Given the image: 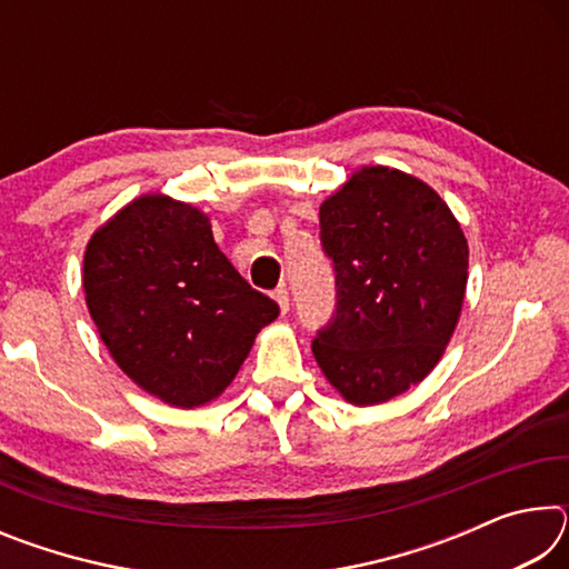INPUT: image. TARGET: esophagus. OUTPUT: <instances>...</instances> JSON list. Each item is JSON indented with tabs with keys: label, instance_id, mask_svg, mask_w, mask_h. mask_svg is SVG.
<instances>
[{
	"label": "esophagus",
	"instance_id": "1",
	"mask_svg": "<svg viewBox=\"0 0 569 569\" xmlns=\"http://www.w3.org/2000/svg\"><path fill=\"white\" fill-rule=\"evenodd\" d=\"M273 298H276V303L281 306V313H286L288 308H291V296H288V291H286V286H281V288H276L273 291Z\"/></svg>",
	"mask_w": 569,
	"mask_h": 569
}]
</instances>
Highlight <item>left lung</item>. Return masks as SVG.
Masks as SVG:
<instances>
[{"label":"left lung","instance_id":"left-lung-1","mask_svg":"<svg viewBox=\"0 0 569 569\" xmlns=\"http://www.w3.org/2000/svg\"><path fill=\"white\" fill-rule=\"evenodd\" d=\"M319 216L336 306L313 356L343 399L389 401L435 369L455 333L467 238L427 182L379 166L356 172Z\"/></svg>","mask_w":569,"mask_h":569}]
</instances>
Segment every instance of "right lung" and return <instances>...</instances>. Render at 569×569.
Wrapping results in <instances>:
<instances>
[{
  "instance_id": "right-lung-1",
  "label": "right lung",
  "mask_w": 569,
  "mask_h": 569,
  "mask_svg": "<svg viewBox=\"0 0 569 569\" xmlns=\"http://www.w3.org/2000/svg\"><path fill=\"white\" fill-rule=\"evenodd\" d=\"M84 298L120 369L172 407H200L236 379L278 303L250 288L192 206L146 196L84 250Z\"/></svg>"
}]
</instances>
